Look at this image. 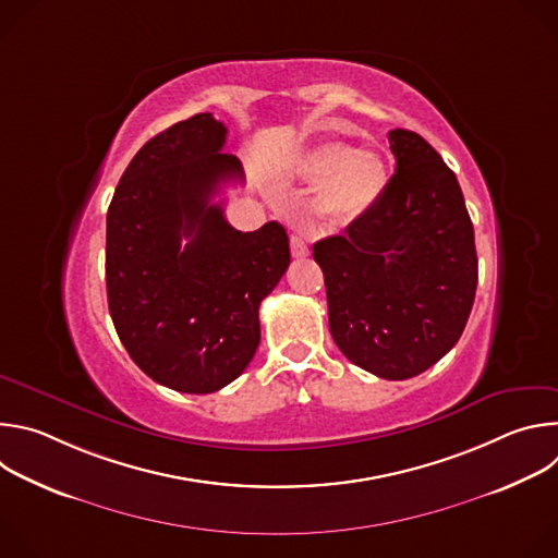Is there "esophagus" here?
<instances>
[{"label":"esophagus","instance_id":"34e87169","mask_svg":"<svg viewBox=\"0 0 558 558\" xmlns=\"http://www.w3.org/2000/svg\"><path fill=\"white\" fill-rule=\"evenodd\" d=\"M291 254H293V258H306L308 256V247L304 243V238L298 235V233L291 235Z\"/></svg>","mask_w":558,"mask_h":558}]
</instances>
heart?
Listing matches in <instances>:
<instances>
[{
  "mask_svg": "<svg viewBox=\"0 0 558 558\" xmlns=\"http://www.w3.org/2000/svg\"><path fill=\"white\" fill-rule=\"evenodd\" d=\"M293 174L317 183L313 209L329 220H351L364 214L384 187V166L368 149H351L342 143H320L302 151Z\"/></svg>",
  "mask_w": 558,
  "mask_h": 558,
  "instance_id": "1",
  "label": "heart"
}]
</instances>
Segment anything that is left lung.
I'll return each instance as SVG.
<instances>
[{"label":"left lung","mask_w":558,"mask_h":558,"mask_svg":"<svg viewBox=\"0 0 558 558\" xmlns=\"http://www.w3.org/2000/svg\"><path fill=\"white\" fill-rule=\"evenodd\" d=\"M395 174L344 235L313 245L338 349L409 379L461 338L476 291L474 229L454 172L411 130L388 132Z\"/></svg>","instance_id":"8db88e82"}]
</instances>
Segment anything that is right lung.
Masks as SVG:
<instances>
[{
  "label": "right lung",
  "instance_id": "add662e5",
  "mask_svg": "<svg viewBox=\"0 0 558 558\" xmlns=\"http://www.w3.org/2000/svg\"><path fill=\"white\" fill-rule=\"evenodd\" d=\"M209 112L149 138L125 168L106 231L108 306L119 340L154 381L214 392L241 375L260 342V302L284 276L289 235L276 220L238 231L220 185L241 181Z\"/></svg>",
  "mask_w": 558,
  "mask_h": 558
}]
</instances>
